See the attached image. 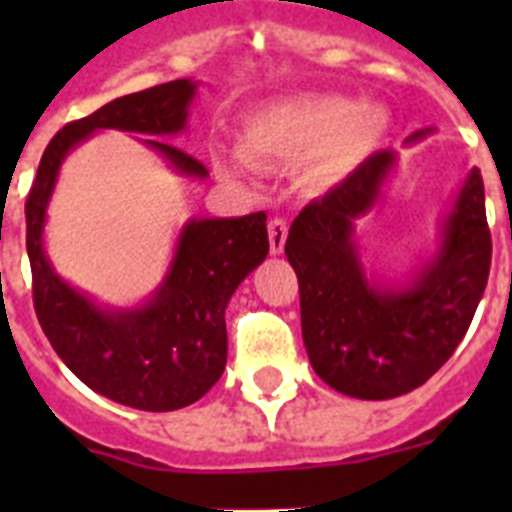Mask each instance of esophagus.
<instances>
[{
	"label": "esophagus",
	"mask_w": 512,
	"mask_h": 512,
	"mask_svg": "<svg viewBox=\"0 0 512 512\" xmlns=\"http://www.w3.org/2000/svg\"><path fill=\"white\" fill-rule=\"evenodd\" d=\"M287 220L284 217H274L269 223V248L274 256H279V253L284 251V243H287Z\"/></svg>",
	"instance_id": "obj_1"
}]
</instances>
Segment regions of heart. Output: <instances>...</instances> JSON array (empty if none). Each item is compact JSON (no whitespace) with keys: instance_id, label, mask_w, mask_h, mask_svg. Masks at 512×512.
Returning a JSON list of instances; mask_svg holds the SVG:
<instances>
[{"instance_id":"1","label":"heart","mask_w":512,"mask_h":512,"mask_svg":"<svg viewBox=\"0 0 512 512\" xmlns=\"http://www.w3.org/2000/svg\"><path fill=\"white\" fill-rule=\"evenodd\" d=\"M390 133V117L379 107H361L338 94L287 99L253 112L243 125L241 151L256 166H310V184L333 187L364 158L372 156Z\"/></svg>"}]
</instances>
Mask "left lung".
<instances>
[{
    "mask_svg": "<svg viewBox=\"0 0 512 512\" xmlns=\"http://www.w3.org/2000/svg\"><path fill=\"white\" fill-rule=\"evenodd\" d=\"M392 166V151L366 158L295 217L284 246L300 282L302 341L312 369L359 400H390L428 382L469 330L490 277L485 184L472 169L443 223L436 259L413 284L366 279L354 223L379 200Z\"/></svg>",
    "mask_w": 512,
    "mask_h": 512,
    "instance_id": "obj_1",
    "label": "left lung"
}]
</instances>
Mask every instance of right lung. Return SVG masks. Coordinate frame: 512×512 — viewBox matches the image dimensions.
<instances>
[{"mask_svg": "<svg viewBox=\"0 0 512 512\" xmlns=\"http://www.w3.org/2000/svg\"><path fill=\"white\" fill-rule=\"evenodd\" d=\"M194 92L197 81L176 79L112 99L89 117L69 122L45 148L25 202L27 256L40 328L63 364L87 387L148 413L187 408L223 377L228 359L225 307L238 284L269 253L266 212L189 220L156 295L133 310H104L63 282L45 259V207L63 158L81 140L107 128L153 135L143 143L179 174L207 176L197 158L158 140L182 133Z\"/></svg>", "mask_w": 512, "mask_h": 512, "instance_id": "obj_1", "label": "right lung"}]
</instances>
